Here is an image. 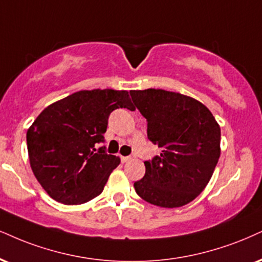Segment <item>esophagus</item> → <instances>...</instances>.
Returning <instances> with one entry per match:
<instances>
[{
  "label": "esophagus",
  "instance_id": "1",
  "mask_svg": "<svg viewBox=\"0 0 262 262\" xmlns=\"http://www.w3.org/2000/svg\"><path fill=\"white\" fill-rule=\"evenodd\" d=\"M120 159H121V163H127V161H130L132 158L131 157H120Z\"/></svg>",
  "mask_w": 262,
  "mask_h": 262
}]
</instances>
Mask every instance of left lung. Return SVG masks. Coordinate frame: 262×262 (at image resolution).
I'll return each mask as SVG.
<instances>
[{"instance_id":"obj_1","label":"left lung","mask_w":262,"mask_h":262,"mask_svg":"<svg viewBox=\"0 0 262 262\" xmlns=\"http://www.w3.org/2000/svg\"><path fill=\"white\" fill-rule=\"evenodd\" d=\"M147 119V136L161 148L144 161L146 175L134 183L142 199L161 208H179L195 199L220 158L221 130L204 104L181 93L147 89L130 91Z\"/></svg>"}]
</instances>
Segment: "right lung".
Wrapping results in <instances>:
<instances>
[{
    "label": "right lung",
    "mask_w": 262,
    "mask_h": 262,
    "mask_svg": "<svg viewBox=\"0 0 262 262\" xmlns=\"http://www.w3.org/2000/svg\"><path fill=\"white\" fill-rule=\"evenodd\" d=\"M135 109L127 91H79L48 105L27 132L30 166L48 195L66 205L82 204L102 193L120 158L106 154L109 115Z\"/></svg>",
    "instance_id": "obj_1"
}]
</instances>
